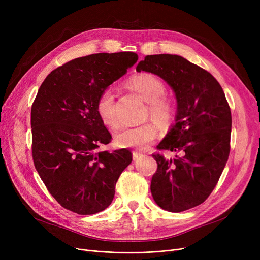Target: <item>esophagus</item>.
Listing matches in <instances>:
<instances>
[{
    "mask_svg": "<svg viewBox=\"0 0 260 260\" xmlns=\"http://www.w3.org/2000/svg\"><path fill=\"white\" fill-rule=\"evenodd\" d=\"M142 156V153H140V152H138V151H134L133 152V159L134 160H137L138 158H140Z\"/></svg>",
    "mask_w": 260,
    "mask_h": 260,
    "instance_id": "34e87169",
    "label": "esophagus"
}]
</instances>
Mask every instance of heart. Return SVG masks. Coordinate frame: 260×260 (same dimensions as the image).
Wrapping results in <instances>:
<instances>
[{
    "instance_id": "obj_1",
    "label": "heart",
    "mask_w": 260,
    "mask_h": 260,
    "mask_svg": "<svg viewBox=\"0 0 260 260\" xmlns=\"http://www.w3.org/2000/svg\"><path fill=\"white\" fill-rule=\"evenodd\" d=\"M129 85L148 103L147 114L160 125H169L175 117V106L170 99L163 97L167 89L163 81L152 74H141L133 78ZM95 108L104 124L111 127L118 126L115 91L112 87L102 90ZM157 136L158 125L155 122H146L138 126H127L121 129L116 135V142L121 147L146 148Z\"/></svg>"
}]
</instances>
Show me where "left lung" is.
Returning a JSON list of instances; mask_svg holds the SVG:
<instances>
[{
  "label": "left lung",
  "instance_id": "8db88e82",
  "mask_svg": "<svg viewBox=\"0 0 260 260\" xmlns=\"http://www.w3.org/2000/svg\"><path fill=\"white\" fill-rule=\"evenodd\" d=\"M165 80L177 100L176 123L158 144L177 155L154 154L151 192L158 206L179 213L211 195L230 154L232 116L222 87L206 70L177 54L146 56L136 67Z\"/></svg>",
  "mask_w": 260,
  "mask_h": 260
}]
</instances>
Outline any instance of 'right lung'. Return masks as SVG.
I'll list each match as a JSON object with an SVG mask.
<instances>
[{
  "label": "right lung",
  "instance_id": "add662e5",
  "mask_svg": "<svg viewBox=\"0 0 260 260\" xmlns=\"http://www.w3.org/2000/svg\"><path fill=\"white\" fill-rule=\"evenodd\" d=\"M137 60L132 51L78 58L52 71L38 90L30 120L35 168L66 210L79 215L105 210L133 160L126 148L97 152L112 136L95 105L102 90Z\"/></svg>",
  "mask_w": 260,
  "mask_h": 260
}]
</instances>
